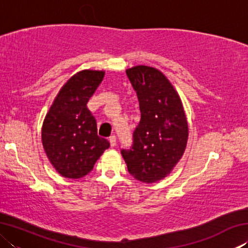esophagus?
Segmentation results:
<instances>
[{"label": "esophagus", "instance_id": "1", "mask_svg": "<svg viewBox=\"0 0 248 248\" xmlns=\"http://www.w3.org/2000/svg\"><path fill=\"white\" fill-rule=\"evenodd\" d=\"M109 142H110V146L111 148H114V146H116L117 144V139L115 136H110L109 137Z\"/></svg>", "mask_w": 248, "mask_h": 248}]
</instances>
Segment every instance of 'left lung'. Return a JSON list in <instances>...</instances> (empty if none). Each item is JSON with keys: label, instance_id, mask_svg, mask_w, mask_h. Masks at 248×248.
Here are the masks:
<instances>
[{"label": "left lung", "instance_id": "obj_1", "mask_svg": "<svg viewBox=\"0 0 248 248\" xmlns=\"http://www.w3.org/2000/svg\"><path fill=\"white\" fill-rule=\"evenodd\" d=\"M139 99L141 120L130 149H121L128 170L146 184L161 180L183 156L188 124L177 92L161 71L138 65L125 71Z\"/></svg>", "mask_w": 248, "mask_h": 248}]
</instances>
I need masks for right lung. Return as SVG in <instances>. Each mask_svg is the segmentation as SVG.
<instances>
[{
    "label": "right lung",
    "mask_w": 248,
    "mask_h": 248,
    "mask_svg": "<svg viewBox=\"0 0 248 248\" xmlns=\"http://www.w3.org/2000/svg\"><path fill=\"white\" fill-rule=\"evenodd\" d=\"M104 75L103 71L92 70L74 74L59 92L45 118L44 149L54 169L66 178L89 174L110 145L98 137L96 120L86 106Z\"/></svg>",
    "instance_id": "1"
}]
</instances>
